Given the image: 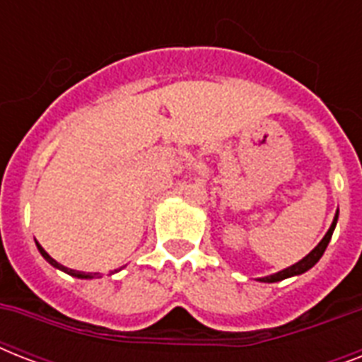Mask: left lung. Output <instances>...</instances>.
Returning <instances> with one entry per match:
<instances>
[{"instance_id": "obj_1", "label": "left lung", "mask_w": 362, "mask_h": 362, "mask_svg": "<svg viewBox=\"0 0 362 362\" xmlns=\"http://www.w3.org/2000/svg\"><path fill=\"white\" fill-rule=\"evenodd\" d=\"M337 221H338V210L337 214H334V220H332L331 227H329V231L325 233V237L321 238V242L317 244V246L312 250V252L306 255V257H303L298 263L291 264V267H287V269H281L278 270V272H274V274L270 276H263V278H257L259 281H267V284H272V281H281L286 280V278H291V276H298V274H304L306 270H310L312 267H314L317 261L321 259V255L325 253L327 246H329V242H331V237L332 233H334V227H337Z\"/></svg>"}]
</instances>
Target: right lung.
Wrapping results in <instances>:
<instances>
[{
  "label": "right lung",
  "mask_w": 362,
  "mask_h": 362,
  "mask_svg": "<svg viewBox=\"0 0 362 362\" xmlns=\"http://www.w3.org/2000/svg\"><path fill=\"white\" fill-rule=\"evenodd\" d=\"M37 244V250H39V252H41V255L45 259H47L48 263L52 264V267H56V269H59V270H64L65 274H69V276H75V278H81V280H92V278H99V274H90V272H81V270H73V269H67V267H64V264H59L58 261H56V259H52L50 257V255H48L47 252H45V250H42V246L41 244H39V242H35Z\"/></svg>",
  "instance_id": "right-lung-1"
}]
</instances>
